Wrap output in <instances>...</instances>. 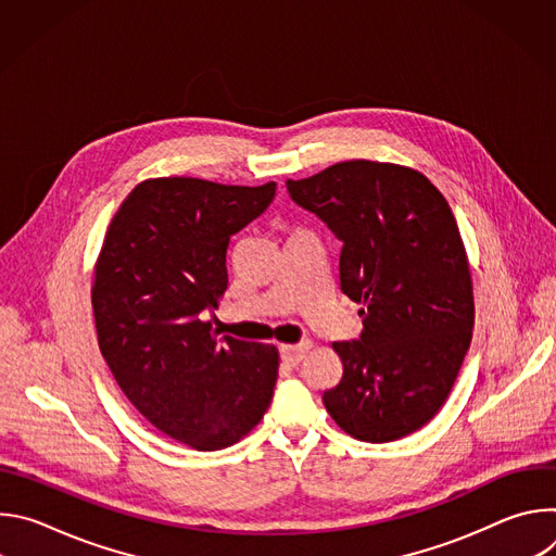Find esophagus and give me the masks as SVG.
<instances>
[{"label":"esophagus","instance_id":"34e87169","mask_svg":"<svg viewBox=\"0 0 556 556\" xmlns=\"http://www.w3.org/2000/svg\"><path fill=\"white\" fill-rule=\"evenodd\" d=\"M312 348V343L309 341H303V343H296V345H281L279 348V354H281V361L286 363V365H299L303 358H305V354H307V350Z\"/></svg>","mask_w":556,"mask_h":556}]
</instances>
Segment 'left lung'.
Listing matches in <instances>:
<instances>
[{
    "mask_svg": "<svg viewBox=\"0 0 556 556\" xmlns=\"http://www.w3.org/2000/svg\"><path fill=\"white\" fill-rule=\"evenodd\" d=\"M286 187L343 242L341 290L363 305L361 339L332 345L343 376L324 405L356 440H401L440 412L472 337L453 211L427 176L391 163L345 161Z\"/></svg>",
    "mask_w": 556,
    "mask_h": 556,
    "instance_id": "left-lung-1",
    "label": "left lung"
}]
</instances>
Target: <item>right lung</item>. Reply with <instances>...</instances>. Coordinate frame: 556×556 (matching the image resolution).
Wrapping results in <instances>:
<instances>
[{
  "label": "right lung",
  "instance_id": "add662e5",
  "mask_svg": "<svg viewBox=\"0 0 556 556\" xmlns=\"http://www.w3.org/2000/svg\"><path fill=\"white\" fill-rule=\"evenodd\" d=\"M275 189L144 180L112 217L94 266L92 309L110 371L157 431L198 451L240 442L273 401L277 348L217 339L204 316L228 286L230 237L268 208Z\"/></svg>",
  "mask_w": 556,
  "mask_h": 556
}]
</instances>
